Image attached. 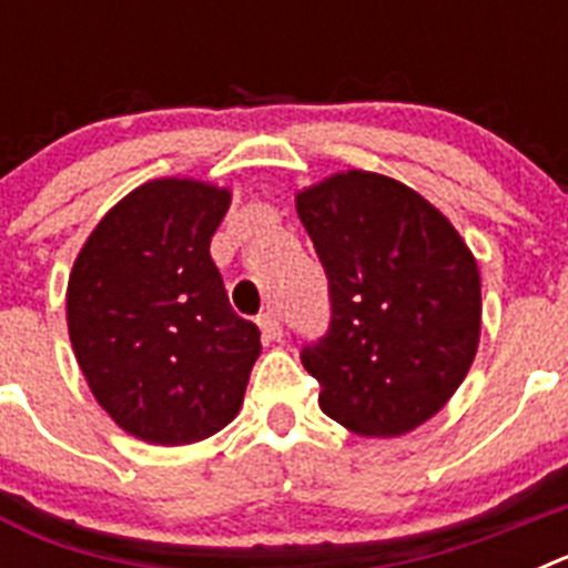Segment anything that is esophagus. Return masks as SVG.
<instances>
[{
    "label": "esophagus",
    "instance_id": "esophagus-1",
    "mask_svg": "<svg viewBox=\"0 0 568 568\" xmlns=\"http://www.w3.org/2000/svg\"><path fill=\"white\" fill-rule=\"evenodd\" d=\"M258 327L267 341H281V335H284V327H281L278 315H275L273 310H267L264 315H258Z\"/></svg>",
    "mask_w": 568,
    "mask_h": 568
}]
</instances>
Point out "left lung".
<instances>
[{
	"mask_svg": "<svg viewBox=\"0 0 568 568\" xmlns=\"http://www.w3.org/2000/svg\"><path fill=\"white\" fill-rule=\"evenodd\" d=\"M329 281V327L301 349L321 409L366 438L433 418L469 373L480 275L458 230L406 184L349 170L295 199Z\"/></svg>",
	"mask_w": 568,
	"mask_h": 568,
	"instance_id": "obj_1",
	"label": "left lung"
}]
</instances>
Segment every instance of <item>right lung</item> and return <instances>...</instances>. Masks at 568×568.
Instances as JSON below:
<instances>
[{"label":"right lung","instance_id":"obj_1","mask_svg":"<svg viewBox=\"0 0 568 568\" xmlns=\"http://www.w3.org/2000/svg\"><path fill=\"white\" fill-rule=\"evenodd\" d=\"M230 193L159 179L115 204L68 281V329L99 404L148 444L210 438L239 413L261 353L233 313L210 239Z\"/></svg>","mask_w":568,"mask_h":568}]
</instances>
